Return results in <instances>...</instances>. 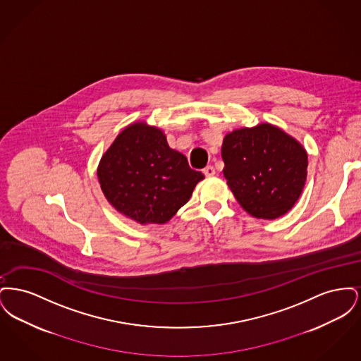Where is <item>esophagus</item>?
<instances>
[{
  "label": "esophagus",
  "mask_w": 361,
  "mask_h": 361,
  "mask_svg": "<svg viewBox=\"0 0 361 361\" xmlns=\"http://www.w3.org/2000/svg\"><path fill=\"white\" fill-rule=\"evenodd\" d=\"M203 173L206 174L207 177H212V176L215 174V169H214V166H211V165H209V166H206V168H204Z\"/></svg>",
  "instance_id": "34e87169"
}]
</instances>
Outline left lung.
I'll use <instances>...</instances> for the list:
<instances>
[{
    "label": "left lung",
    "mask_w": 361,
    "mask_h": 361,
    "mask_svg": "<svg viewBox=\"0 0 361 361\" xmlns=\"http://www.w3.org/2000/svg\"><path fill=\"white\" fill-rule=\"evenodd\" d=\"M222 158L227 185L240 207L258 219L287 214L306 183V150L269 123L227 134Z\"/></svg>",
    "instance_id": "obj_1"
}]
</instances>
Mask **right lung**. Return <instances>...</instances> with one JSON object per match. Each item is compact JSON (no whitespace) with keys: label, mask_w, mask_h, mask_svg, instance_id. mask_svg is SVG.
<instances>
[{"label":"right lung","mask_w":361,"mask_h":361,"mask_svg":"<svg viewBox=\"0 0 361 361\" xmlns=\"http://www.w3.org/2000/svg\"><path fill=\"white\" fill-rule=\"evenodd\" d=\"M99 183L106 200L140 224H164L184 206L204 174L146 123L126 127L102 157Z\"/></svg>","instance_id":"add662e5"}]
</instances>
